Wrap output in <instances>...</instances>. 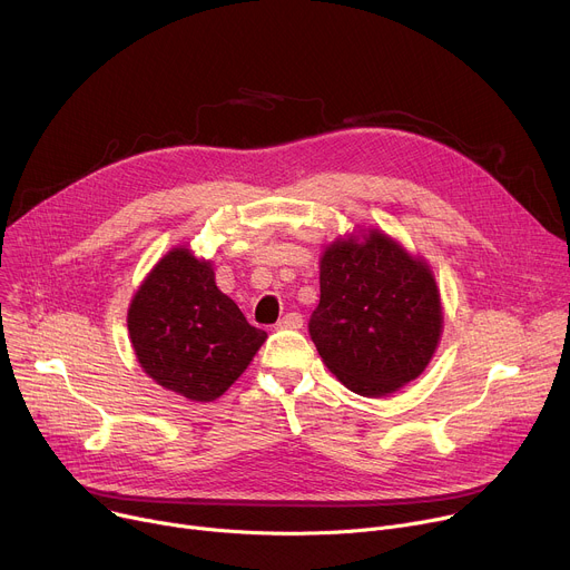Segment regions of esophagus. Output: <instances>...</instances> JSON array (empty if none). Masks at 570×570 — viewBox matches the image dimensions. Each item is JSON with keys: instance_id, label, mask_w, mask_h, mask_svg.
Returning <instances> with one entry per match:
<instances>
[{"instance_id": "obj_1", "label": "esophagus", "mask_w": 570, "mask_h": 570, "mask_svg": "<svg viewBox=\"0 0 570 570\" xmlns=\"http://www.w3.org/2000/svg\"><path fill=\"white\" fill-rule=\"evenodd\" d=\"M302 315L299 313H286L279 322H277V330H302Z\"/></svg>"}]
</instances>
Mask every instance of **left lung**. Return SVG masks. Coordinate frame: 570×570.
<instances>
[{
  "label": "left lung",
  "instance_id": "1",
  "mask_svg": "<svg viewBox=\"0 0 570 570\" xmlns=\"http://www.w3.org/2000/svg\"><path fill=\"white\" fill-rule=\"evenodd\" d=\"M435 277L422 257L379 229L338 238L320 259V304L308 334L324 365L361 396L417 379L442 334Z\"/></svg>",
  "mask_w": 570,
  "mask_h": 570
}]
</instances>
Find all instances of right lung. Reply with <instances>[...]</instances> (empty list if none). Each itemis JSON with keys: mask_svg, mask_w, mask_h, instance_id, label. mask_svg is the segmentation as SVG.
Instances as JSON below:
<instances>
[{"mask_svg": "<svg viewBox=\"0 0 570 570\" xmlns=\"http://www.w3.org/2000/svg\"><path fill=\"white\" fill-rule=\"evenodd\" d=\"M128 334L144 372L189 401L218 399L268 338L189 248H174L146 275L128 308Z\"/></svg>", "mask_w": 570, "mask_h": 570, "instance_id": "right-lung-1", "label": "right lung"}]
</instances>
